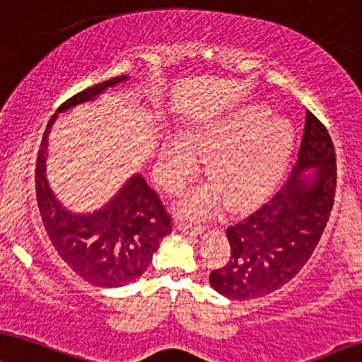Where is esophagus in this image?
<instances>
[{
	"instance_id": "34e87169",
	"label": "esophagus",
	"mask_w": 362,
	"mask_h": 362,
	"mask_svg": "<svg viewBox=\"0 0 362 362\" xmlns=\"http://www.w3.org/2000/svg\"><path fill=\"white\" fill-rule=\"evenodd\" d=\"M177 228L182 232V234H187V235H200L204 232V227L202 226H192V223H177Z\"/></svg>"
}]
</instances>
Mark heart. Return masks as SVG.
<instances>
[{
  "label": "heart",
  "mask_w": 362,
  "mask_h": 362,
  "mask_svg": "<svg viewBox=\"0 0 362 362\" xmlns=\"http://www.w3.org/2000/svg\"><path fill=\"white\" fill-rule=\"evenodd\" d=\"M296 132L284 117H272L264 105H245L221 117L189 127L184 135H167L155 158V175L168 192L185 189L207 160L212 182L187 194L178 215L210 217L227 202L230 210L247 209L271 192L294 152Z\"/></svg>",
  "instance_id": "heart-1"
}]
</instances>
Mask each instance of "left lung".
Returning a JSON list of instances; mask_svg holds the SVG:
<instances>
[{"label":"left lung","instance_id":"left-lung-1","mask_svg":"<svg viewBox=\"0 0 362 362\" xmlns=\"http://www.w3.org/2000/svg\"><path fill=\"white\" fill-rule=\"evenodd\" d=\"M336 177L331 136L308 112L289 180L267 204L227 228L230 260L210 272L214 291L227 299L249 300L294 279L321 240L332 210Z\"/></svg>","mask_w":362,"mask_h":362}]
</instances>
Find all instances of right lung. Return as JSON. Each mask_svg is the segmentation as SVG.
Wrapping results in <instances>:
<instances>
[{
    "label": "right lung",
    "mask_w": 362,
    "mask_h": 362,
    "mask_svg": "<svg viewBox=\"0 0 362 362\" xmlns=\"http://www.w3.org/2000/svg\"><path fill=\"white\" fill-rule=\"evenodd\" d=\"M122 75L66 100L49 118L36 158V200L49 240L65 262L98 287H122L147 271L160 242L172 232L170 217L140 173H134L102 209L73 212L53 194L47 177L48 135L58 113L97 100L105 90L127 83Z\"/></svg>",
    "instance_id": "1"
}]
</instances>
